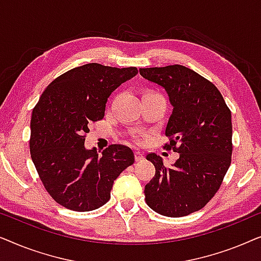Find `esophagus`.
<instances>
[{"mask_svg":"<svg viewBox=\"0 0 261 261\" xmlns=\"http://www.w3.org/2000/svg\"><path fill=\"white\" fill-rule=\"evenodd\" d=\"M134 156H135V160H137V162H140V160L144 159V154H142V153L139 152V151L134 153Z\"/></svg>","mask_w":261,"mask_h":261,"instance_id":"1","label":"esophagus"}]
</instances>
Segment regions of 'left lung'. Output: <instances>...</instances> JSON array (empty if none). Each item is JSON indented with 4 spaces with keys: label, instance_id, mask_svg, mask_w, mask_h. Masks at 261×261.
I'll list each match as a JSON object with an SVG mask.
<instances>
[{
    "label": "left lung",
    "instance_id": "8db88e82",
    "mask_svg": "<svg viewBox=\"0 0 261 261\" xmlns=\"http://www.w3.org/2000/svg\"><path fill=\"white\" fill-rule=\"evenodd\" d=\"M145 80L165 89L173 107L164 148L179 153L171 167L162 156L146 159L155 167L145 201L160 215L187 216L202 209L219 190L231 163V113L215 85L183 65L140 69Z\"/></svg>",
    "mask_w": 261,
    "mask_h": 261
}]
</instances>
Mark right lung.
<instances>
[{"label": "right lung", "instance_id": "1", "mask_svg": "<svg viewBox=\"0 0 261 261\" xmlns=\"http://www.w3.org/2000/svg\"><path fill=\"white\" fill-rule=\"evenodd\" d=\"M137 73V67L85 64L57 77L34 107L32 160L46 190L64 208L90 212L106 204L114 180L134 163L127 146L110 145L99 155L84 141L89 126L105 116L112 92Z\"/></svg>", "mask_w": 261, "mask_h": 261}]
</instances>
